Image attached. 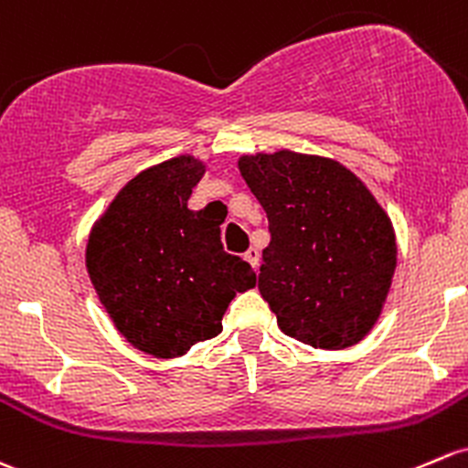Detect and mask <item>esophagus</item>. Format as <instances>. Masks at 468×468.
<instances>
[{"label":"esophagus","mask_w":468,"mask_h":468,"mask_svg":"<svg viewBox=\"0 0 468 468\" xmlns=\"http://www.w3.org/2000/svg\"><path fill=\"white\" fill-rule=\"evenodd\" d=\"M244 258L249 260L250 267H253V269H258V267H260V250L255 249V247H250V249L247 250V253H244Z\"/></svg>","instance_id":"34e87169"}]
</instances>
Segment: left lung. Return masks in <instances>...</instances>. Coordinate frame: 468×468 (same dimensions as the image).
<instances>
[{"instance_id":"8db88e82","label":"left lung","mask_w":468,"mask_h":468,"mask_svg":"<svg viewBox=\"0 0 468 468\" xmlns=\"http://www.w3.org/2000/svg\"><path fill=\"white\" fill-rule=\"evenodd\" d=\"M239 172L269 218L258 289L287 336L343 350L375 327L397 267L392 221L334 159L280 150Z\"/></svg>"}]
</instances>
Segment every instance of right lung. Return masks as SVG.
Listing matches in <instances>:
<instances>
[{
	"label": "right lung",
	"instance_id": "add662e5",
	"mask_svg": "<svg viewBox=\"0 0 468 468\" xmlns=\"http://www.w3.org/2000/svg\"><path fill=\"white\" fill-rule=\"evenodd\" d=\"M204 172L190 154L139 172L87 242V271L102 307L136 350L156 358L218 336L235 293L255 287L250 264L221 247V221L188 208Z\"/></svg>",
	"mask_w": 468,
	"mask_h": 468
}]
</instances>
